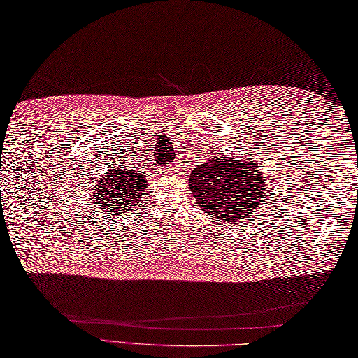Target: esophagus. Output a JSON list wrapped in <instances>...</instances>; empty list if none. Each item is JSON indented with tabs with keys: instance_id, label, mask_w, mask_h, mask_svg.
<instances>
[{
	"instance_id": "obj_1",
	"label": "esophagus",
	"mask_w": 358,
	"mask_h": 358,
	"mask_svg": "<svg viewBox=\"0 0 358 358\" xmlns=\"http://www.w3.org/2000/svg\"><path fill=\"white\" fill-rule=\"evenodd\" d=\"M170 171H178V166H176V165H171V169H170Z\"/></svg>"
}]
</instances>
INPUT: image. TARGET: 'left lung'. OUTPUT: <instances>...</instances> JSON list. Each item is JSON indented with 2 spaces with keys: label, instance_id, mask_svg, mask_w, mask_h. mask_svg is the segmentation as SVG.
Returning <instances> with one entry per match:
<instances>
[{
  "label": "left lung",
  "instance_id": "8db88e82",
  "mask_svg": "<svg viewBox=\"0 0 358 358\" xmlns=\"http://www.w3.org/2000/svg\"><path fill=\"white\" fill-rule=\"evenodd\" d=\"M188 185L202 211L233 224L252 216L268 193L262 171L252 159L233 160L222 155L193 170Z\"/></svg>",
  "mask_w": 358,
  "mask_h": 358
}]
</instances>
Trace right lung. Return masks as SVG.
I'll return each instance as SVG.
<instances>
[{"instance_id":"add662e5","label":"right lung","mask_w":358,"mask_h":358,"mask_svg":"<svg viewBox=\"0 0 358 358\" xmlns=\"http://www.w3.org/2000/svg\"><path fill=\"white\" fill-rule=\"evenodd\" d=\"M147 176L137 169L117 166L101 174L94 185L92 199L96 201L100 213L106 216H123L141 206L142 194L147 189ZM101 216V215H100Z\"/></svg>"}]
</instances>
